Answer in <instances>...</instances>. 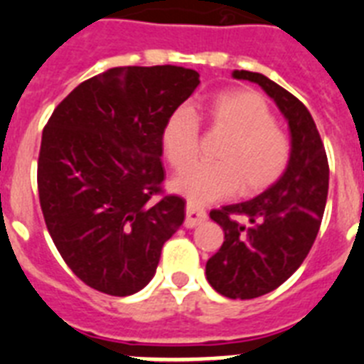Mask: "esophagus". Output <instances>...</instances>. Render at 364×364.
<instances>
[{"instance_id": "1", "label": "esophagus", "mask_w": 364, "mask_h": 364, "mask_svg": "<svg viewBox=\"0 0 364 364\" xmlns=\"http://www.w3.org/2000/svg\"><path fill=\"white\" fill-rule=\"evenodd\" d=\"M206 210L200 208V206H197V204H191L188 203V206H186V227L188 229H193V227H197V225H200L203 221H206Z\"/></svg>"}]
</instances>
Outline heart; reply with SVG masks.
Listing matches in <instances>:
<instances>
[{
  "instance_id": "1",
  "label": "heart",
  "mask_w": 364,
  "mask_h": 364,
  "mask_svg": "<svg viewBox=\"0 0 364 364\" xmlns=\"http://www.w3.org/2000/svg\"><path fill=\"white\" fill-rule=\"evenodd\" d=\"M204 121L229 139L219 146L218 164H193L199 152L200 128L189 107L171 113L161 128V146L173 169L182 171L173 189L189 203H212L234 193L257 195L287 173L292 158L290 137L279 126L262 96L249 89H229L210 96Z\"/></svg>"
}]
</instances>
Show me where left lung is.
I'll return each instance as SVG.
<instances>
[{"instance_id": "8db88e82", "label": "left lung", "mask_w": 364, "mask_h": 364, "mask_svg": "<svg viewBox=\"0 0 364 364\" xmlns=\"http://www.w3.org/2000/svg\"><path fill=\"white\" fill-rule=\"evenodd\" d=\"M232 76L262 87L292 134V158L281 180L255 199L210 212L225 242L206 262V279L221 296L253 299L281 287L311 251L326 210L329 164L311 113L292 92L258 72Z\"/></svg>"}]
</instances>
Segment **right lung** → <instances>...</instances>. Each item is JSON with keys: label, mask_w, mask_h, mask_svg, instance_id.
<instances>
[{"label": "right lung", "mask_w": 364, "mask_h": 364, "mask_svg": "<svg viewBox=\"0 0 364 364\" xmlns=\"http://www.w3.org/2000/svg\"><path fill=\"white\" fill-rule=\"evenodd\" d=\"M199 83L197 72L173 65L109 68L80 83L44 126L42 214L87 287L119 297L139 292L184 223L186 200L161 189V128Z\"/></svg>", "instance_id": "obj_1"}]
</instances>
